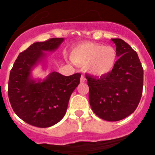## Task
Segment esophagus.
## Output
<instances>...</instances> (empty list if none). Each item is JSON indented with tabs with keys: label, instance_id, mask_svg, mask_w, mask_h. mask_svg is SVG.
<instances>
[{
	"label": "esophagus",
	"instance_id": "esophagus-1",
	"mask_svg": "<svg viewBox=\"0 0 155 155\" xmlns=\"http://www.w3.org/2000/svg\"><path fill=\"white\" fill-rule=\"evenodd\" d=\"M84 82H86V78L85 76H82L80 78V83H84Z\"/></svg>",
	"mask_w": 155,
	"mask_h": 155
}]
</instances>
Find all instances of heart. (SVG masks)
Here are the masks:
<instances>
[{
	"label": "heart",
	"instance_id": "obj_1",
	"mask_svg": "<svg viewBox=\"0 0 155 155\" xmlns=\"http://www.w3.org/2000/svg\"><path fill=\"white\" fill-rule=\"evenodd\" d=\"M72 61L86 65L88 72L97 76L111 72L117 62V51L110 45L95 42H84L75 47L71 53Z\"/></svg>",
	"mask_w": 155,
	"mask_h": 155
}]
</instances>
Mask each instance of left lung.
<instances>
[{"label":"left lung","instance_id":"8db88e82","mask_svg":"<svg viewBox=\"0 0 155 155\" xmlns=\"http://www.w3.org/2000/svg\"><path fill=\"white\" fill-rule=\"evenodd\" d=\"M116 45L115 67L100 77L86 75L89 100L93 112L101 119L118 121L134 112L142 96L143 70L138 55L120 38H112Z\"/></svg>","mask_w":155,"mask_h":155}]
</instances>
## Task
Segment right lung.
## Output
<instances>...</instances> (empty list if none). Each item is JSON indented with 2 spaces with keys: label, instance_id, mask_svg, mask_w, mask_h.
<instances>
[{
  "label": "right lung",
  "instance_id": "obj_1",
  "mask_svg": "<svg viewBox=\"0 0 155 155\" xmlns=\"http://www.w3.org/2000/svg\"><path fill=\"white\" fill-rule=\"evenodd\" d=\"M53 38L35 42L21 52L10 72L8 98L19 117L32 126L48 127L61 120L67 110L71 94L79 84L80 73L69 76L56 72L38 82L31 72L45 57L44 51H53L63 41Z\"/></svg>",
  "mask_w": 155,
  "mask_h": 155
}]
</instances>
